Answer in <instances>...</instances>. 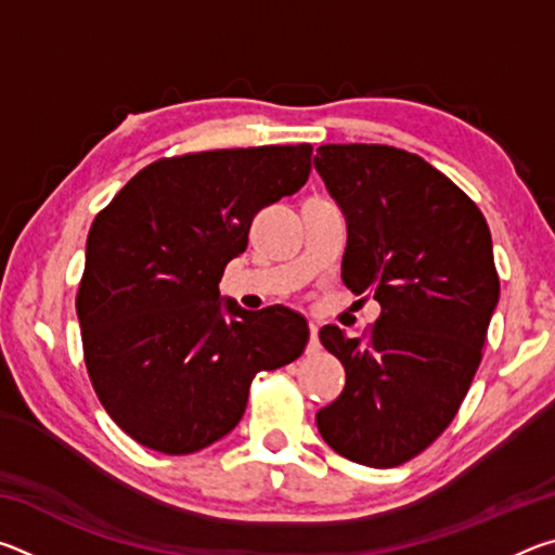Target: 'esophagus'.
Listing matches in <instances>:
<instances>
[{"mask_svg":"<svg viewBox=\"0 0 555 555\" xmlns=\"http://www.w3.org/2000/svg\"><path fill=\"white\" fill-rule=\"evenodd\" d=\"M318 350H321V340H318V325L311 323V340H308V350L306 352L315 354Z\"/></svg>","mask_w":555,"mask_h":555,"instance_id":"1","label":"esophagus"}]
</instances>
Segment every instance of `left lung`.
Segmentation results:
<instances>
[{
	"label": "left lung",
	"mask_w": 555,
	"mask_h": 555,
	"mask_svg": "<svg viewBox=\"0 0 555 555\" xmlns=\"http://www.w3.org/2000/svg\"><path fill=\"white\" fill-rule=\"evenodd\" d=\"M313 164L347 222L345 286L382 306L367 340L321 331L347 382L315 424L343 457L393 467L443 434L482 360L500 300L492 234L450 178L403 149L325 144Z\"/></svg>",
	"instance_id": "obj_1"
}]
</instances>
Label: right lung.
Listing matches in <instances>:
<instances>
[{
  "label": "right lung",
  "mask_w": 555,
  "mask_h": 555,
  "mask_svg": "<svg viewBox=\"0 0 555 555\" xmlns=\"http://www.w3.org/2000/svg\"><path fill=\"white\" fill-rule=\"evenodd\" d=\"M311 154L296 144L162 158L92 222L75 300L82 350L102 406L137 443L208 448L240 424L255 374L304 352V315L244 311L220 296V279L255 215L308 181Z\"/></svg>",
  "instance_id": "right-lung-1"
}]
</instances>
